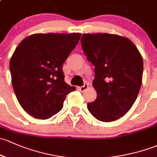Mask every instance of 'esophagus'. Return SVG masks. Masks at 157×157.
<instances>
[{"label": "esophagus", "mask_w": 157, "mask_h": 157, "mask_svg": "<svg viewBox=\"0 0 157 157\" xmlns=\"http://www.w3.org/2000/svg\"><path fill=\"white\" fill-rule=\"evenodd\" d=\"M88 86H89V85H88V83H85V85H82V86L81 87H78V90H80V91H85V90H87L88 88Z\"/></svg>", "instance_id": "1"}]
</instances>
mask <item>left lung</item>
Returning a JSON list of instances; mask_svg holds the SVG:
<instances>
[{"mask_svg": "<svg viewBox=\"0 0 157 157\" xmlns=\"http://www.w3.org/2000/svg\"><path fill=\"white\" fill-rule=\"evenodd\" d=\"M82 47L94 66L93 86L96 100L88 103L94 117L112 122L123 116L134 104L142 83L143 58L128 38L113 34H84Z\"/></svg>", "mask_w": 157, "mask_h": 157, "instance_id": "obj_1", "label": "left lung"}]
</instances>
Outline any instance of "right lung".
I'll return each mask as SVG.
<instances>
[{"label":"right lung","instance_id":"right-lung-1","mask_svg":"<svg viewBox=\"0 0 157 157\" xmlns=\"http://www.w3.org/2000/svg\"><path fill=\"white\" fill-rule=\"evenodd\" d=\"M82 34H35L22 40L10 61L14 92L24 110L47 119L62 109L69 93L63 64L78 44Z\"/></svg>","mask_w":157,"mask_h":157}]
</instances>
